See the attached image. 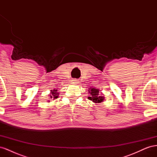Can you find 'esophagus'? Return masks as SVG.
Here are the masks:
<instances>
[{
  "mask_svg": "<svg viewBox=\"0 0 157 157\" xmlns=\"http://www.w3.org/2000/svg\"><path fill=\"white\" fill-rule=\"evenodd\" d=\"M78 82H79V81H78V79L73 78V79L72 80V83H73V84H78Z\"/></svg>",
  "mask_w": 157,
  "mask_h": 157,
  "instance_id": "34e87169",
  "label": "esophagus"
}]
</instances>
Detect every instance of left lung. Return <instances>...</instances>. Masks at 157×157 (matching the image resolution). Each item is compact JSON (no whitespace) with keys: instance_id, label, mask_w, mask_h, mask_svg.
I'll list each match as a JSON object with an SVG mask.
<instances>
[{"instance_id":"left-lung-1","label":"left lung","mask_w":157,"mask_h":157,"mask_svg":"<svg viewBox=\"0 0 157 157\" xmlns=\"http://www.w3.org/2000/svg\"><path fill=\"white\" fill-rule=\"evenodd\" d=\"M88 94L90 96L88 97V99L95 103H101L105 99L104 96H103V94H99V90L96 88H90L88 89Z\"/></svg>"}]
</instances>
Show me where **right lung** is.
Instances as JSON below:
<instances>
[{"label":"right lung","instance_id":"right-lung-1","mask_svg":"<svg viewBox=\"0 0 157 157\" xmlns=\"http://www.w3.org/2000/svg\"><path fill=\"white\" fill-rule=\"evenodd\" d=\"M59 92H58V90L57 89H54V90H51L50 91V99H56V98H58L59 96Z\"/></svg>","mask_w":157,"mask_h":157}]
</instances>
